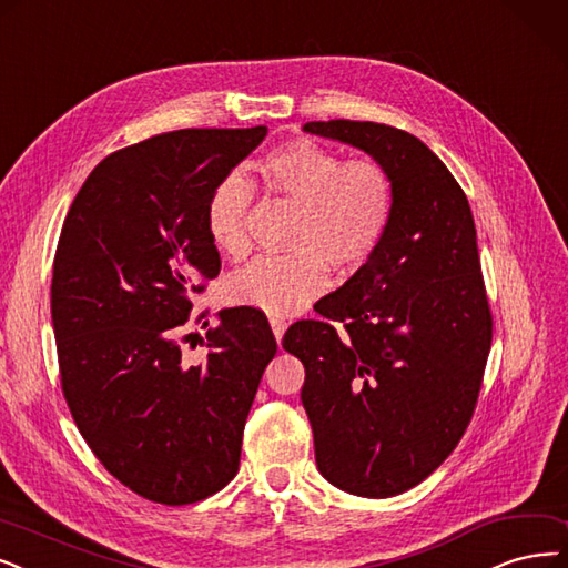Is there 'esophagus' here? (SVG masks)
Listing matches in <instances>:
<instances>
[{
  "mask_svg": "<svg viewBox=\"0 0 568 568\" xmlns=\"http://www.w3.org/2000/svg\"><path fill=\"white\" fill-rule=\"evenodd\" d=\"M286 326H288V324H286L284 316H270V328H272V333H275L277 343H282V337H284Z\"/></svg>",
  "mask_w": 568,
  "mask_h": 568,
  "instance_id": "34e87169",
  "label": "esophagus"
}]
</instances>
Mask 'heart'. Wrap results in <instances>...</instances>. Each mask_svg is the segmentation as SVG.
Here are the masks:
<instances>
[{
    "label": "heart",
    "mask_w": 568,
    "mask_h": 568,
    "mask_svg": "<svg viewBox=\"0 0 568 568\" xmlns=\"http://www.w3.org/2000/svg\"><path fill=\"white\" fill-rule=\"evenodd\" d=\"M267 184L301 207L288 254L258 256L229 282V298L267 314L298 312L328 288L331 265L356 270L387 235L394 219V181L375 161H347L312 142L293 140L263 158ZM252 184L225 174L207 202V233L233 258L246 254Z\"/></svg>",
    "instance_id": "1"
}]
</instances>
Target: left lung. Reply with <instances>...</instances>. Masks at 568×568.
<instances>
[{
    "mask_svg": "<svg viewBox=\"0 0 568 568\" xmlns=\"http://www.w3.org/2000/svg\"><path fill=\"white\" fill-rule=\"evenodd\" d=\"M303 130L366 151L394 181L379 248L314 305L328 322H296L282 339L305 366L320 473L343 491L387 498L452 455L478 403L491 347L478 237L466 193L415 134L343 119Z\"/></svg>",
    "mask_w": 568,
    "mask_h": 568,
    "instance_id": "1",
    "label": "left lung"
}]
</instances>
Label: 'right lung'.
Returning <instances> with one entry per match:
<instances>
[{
	"instance_id": "add662e5",
	"label": "right lung",
	"mask_w": 568,
	"mask_h": 568,
	"mask_svg": "<svg viewBox=\"0 0 568 568\" xmlns=\"http://www.w3.org/2000/svg\"><path fill=\"white\" fill-rule=\"evenodd\" d=\"M265 134L191 128L125 146L88 174L62 225L51 316L64 400L102 466L155 504H195L235 478L277 354L254 307L221 310L200 361L176 339L191 293L221 270L210 195Z\"/></svg>"
}]
</instances>
